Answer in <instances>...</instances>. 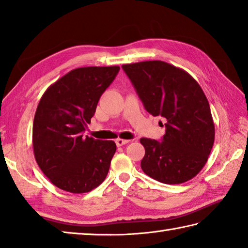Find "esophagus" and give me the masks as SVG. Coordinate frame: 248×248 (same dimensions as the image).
Segmentation results:
<instances>
[{"mask_svg":"<svg viewBox=\"0 0 248 248\" xmlns=\"http://www.w3.org/2000/svg\"><path fill=\"white\" fill-rule=\"evenodd\" d=\"M129 140H121V139H117L115 140V143H116V145H117L118 147H120V146H124V145H125V144H128L129 143Z\"/></svg>","mask_w":248,"mask_h":248,"instance_id":"1","label":"esophagus"}]
</instances>
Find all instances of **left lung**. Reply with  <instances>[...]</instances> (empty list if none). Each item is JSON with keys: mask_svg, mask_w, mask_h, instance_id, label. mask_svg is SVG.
<instances>
[{"mask_svg": "<svg viewBox=\"0 0 248 248\" xmlns=\"http://www.w3.org/2000/svg\"><path fill=\"white\" fill-rule=\"evenodd\" d=\"M121 68L147 112L166 121L161 140H140L145 147L141 170L162 183L188 181L202 170L214 143L211 109L202 87L186 71L162 61Z\"/></svg>", "mask_w": 248, "mask_h": 248, "instance_id": "left-lung-1", "label": "left lung"}]
</instances>
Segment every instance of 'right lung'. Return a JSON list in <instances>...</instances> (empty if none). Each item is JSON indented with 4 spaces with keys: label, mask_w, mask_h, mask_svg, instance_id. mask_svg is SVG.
<instances>
[{
    "label": "right lung",
    "mask_w": 248,
    "mask_h": 248,
    "mask_svg": "<svg viewBox=\"0 0 248 248\" xmlns=\"http://www.w3.org/2000/svg\"><path fill=\"white\" fill-rule=\"evenodd\" d=\"M119 69L77 68L51 85L40 99L33 124L34 155L49 180L64 191L89 192L108 175L116 144L84 138L83 133Z\"/></svg>",
    "instance_id": "right-lung-1"
}]
</instances>
